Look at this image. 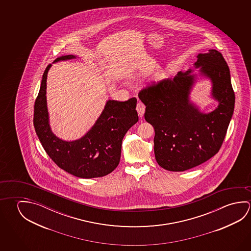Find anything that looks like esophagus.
Returning a JSON list of instances; mask_svg holds the SVG:
<instances>
[{
	"mask_svg": "<svg viewBox=\"0 0 251 251\" xmlns=\"http://www.w3.org/2000/svg\"><path fill=\"white\" fill-rule=\"evenodd\" d=\"M136 111L138 113V115H139L140 117H142L144 115V112H145V106H144V103H142L141 101L137 103Z\"/></svg>",
	"mask_w": 251,
	"mask_h": 251,
	"instance_id": "1",
	"label": "esophagus"
}]
</instances>
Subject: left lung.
Wrapping results in <instances>:
<instances>
[{
  "label": "left lung",
  "instance_id": "obj_1",
  "mask_svg": "<svg viewBox=\"0 0 251 251\" xmlns=\"http://www.w3.org/2000/svg\"><path fill=\"white\" fill-rule=\"evenodd\" d=\"M189 68L157 86L141 91L146 106L144 118L154 130V153L157 164L171 172H184L201 165L219 151L234 113V93L230 71L222 53L214 49L199 53ZM202 79L211 83L210 96L218 106L201 112L190 100L195 85Z\"/></svg>",
  "mask_w": 251,
  "mask_h": 251
}]
</instances>
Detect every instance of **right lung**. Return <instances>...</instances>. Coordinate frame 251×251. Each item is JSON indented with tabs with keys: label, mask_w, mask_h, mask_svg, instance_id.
Here are the masks:
<instances>
[{
	"label": "right lung",
	"mask_w": 251,
	"mask_h": 251,
	"mask_svg": "<svg viewBox=\"0 0 251 251\" xmlns=\"http://www.w3.org/2000/svg\"><path fill=\"white\" fill-rule=\"evenodd\" d=\"M77 58L66 55L53 63ZM51 64L43 74L40 90L34 107V127L42 146L59 168L75 177L92 178L106 176L119 165L125 134L138 122L136 98L127 101L108 100L95 124L84 136L74 141L61 139L50 125L46 100V81Z\"/></svg>",
	"instance_id": "1"
}]
</instances>
